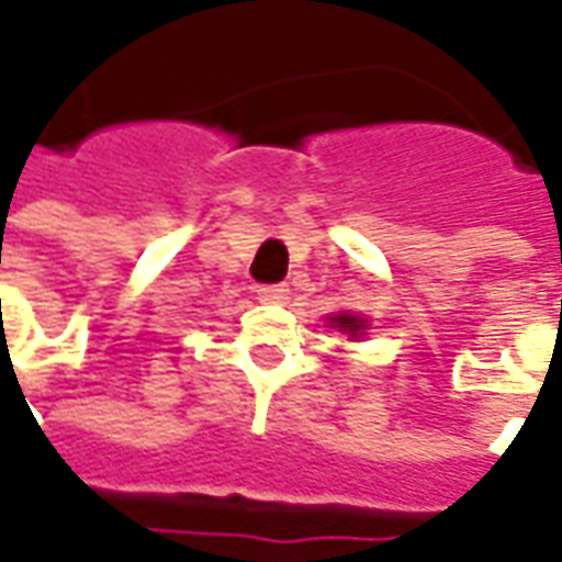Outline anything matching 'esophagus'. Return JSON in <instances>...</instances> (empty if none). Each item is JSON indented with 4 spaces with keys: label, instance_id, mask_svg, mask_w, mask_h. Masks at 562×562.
<instances>
[{
    "label": "esophagus",
    "instance_id": "esophagus-1",
    "mask_svg": "<svg viewBox=\"0 0 562 562\" xmlns=\"http://www.w3.org/2000/svg\"><path fill=\"white\" fill-rule=\"evenodd\" d=\"M258 297L265 301V304H282L285 297H289V289L285 285H258Z\"/></svg>",
    "mask_w": 562,
    "mask_h": 562
}]
</instances>
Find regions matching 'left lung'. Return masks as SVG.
<instances>
[{
	"label": "left lung",
	"mask_w": 562,
	"mask_h": 562,
	"mask_svg": "<svg viewBox=\"0 0 562 562\" xmlns=\"http://www.w3.org/2000/svg\"><path fill=\"white\" fill-rule=\"evenodd\" d=\"M334 328L349 330V334H352V337H358V334H361V330H364V322H361V318L346 316V313H342V316L334 318Z\"/></svg>",
	"instance_id": "obj_1"
}]
</instances>
